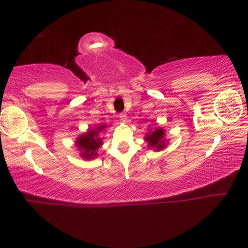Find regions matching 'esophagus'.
<instances>
[{"mask_svg": "<svg viewBox=\"0 0 248 248\" xmlns=\"http://www.w3.org/2000/svg\"><path fill=\"white\" fill-rule=\"evenodd\" d=\"M119 118H120V120H121L122 122H126L127 121V115L125 114V112H121V114H120V116H119Z\"/></svg>", "mask_w": 248, "mask_h": 248, "instance_id": "esophagus-1", "label": "esophagus"}]
</instances>
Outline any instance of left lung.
Wrapping results in <instances>:
<instances>
[{
  "label": "left lung",
  "instance_id": "8db88e82",
  "mask_svg": "<svg viewBox=\"0 0 248 248\" xmlns=\"http://www.w3.org/2000/svg\"><path fill=\"white\" fill-rule=\"evenodd\" d=\"M150 128L144 140L147 141L149 149H154V151H161L168 146V140L166 139V130L159 126Z\"/></svg>",
  "mask_w": 248,
  "mask_h": 248
}]
</instances>
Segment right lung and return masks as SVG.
Here are the masks:
<instances>
[{
  "label": "right lung",
  "instance_id": "1",
  "mask_svg": "<svg viewBox=\"0 0 248 248\" xmlns=\"http://www.w3.org/2000/svg\"><path fill=\"white\" fill-rule=\"evenodd\" d=\"M107 127V124H102L94 127V128H89L87 132L80 134L76 140V146L78 151H79L81 158L91 160L98 156L97 150L101 147L103 140L100 133L106 130Z\"/></svg>",
  "mask_w": 248,
  "mask_h": 248
}]
</instances>
